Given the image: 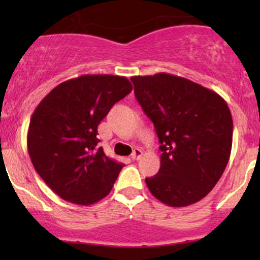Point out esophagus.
Here are the masks:
<instances>
[{
	"label": "esophagus",
	"mask_w": 260,
	"mask_h": 260,
	"mask_svg": "<svg viewBox=\"0 0 260 260\" xmlns=\"http://www.w3.org/2000/svg\"><path fill=\"white\" fill-rule=\"evenodd\" d=\"M142 155H143V151L140 150V149H134L133 150V153H132V160H138V159H140V157H142Z\"/></svg>",
	"instance_id": "obj_1"
}]
</instances>
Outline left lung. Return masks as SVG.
Instances as JSON below:
<instances>
[{"label": "left lung", "mask_w": 260, "mask_h": 260, "mask_svg": "<svg viewBox=\"0 0 260 260\" xmlns=\"http://www.w3.org/2000/svg\"><path fill=\"white\" fill-rule=\"evenodd\" d=\"M134 94L153 121L160 170L145 178L150 193L169 207H188L215 187L232 148V116L215 91L170 73L134 76Z\"/></svg>", "instance_id": "8db88e82"}]
</instances>
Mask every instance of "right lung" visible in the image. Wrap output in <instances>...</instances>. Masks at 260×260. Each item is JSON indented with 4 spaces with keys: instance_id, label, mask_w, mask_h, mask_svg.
Segmentation results:
<instances>
[{
    "instance_id": "right-lung-1",
    "label": "right lung",
    "mask_w": 260,
    "mask_h": 260,
    "mask_svg": "<svg viewBox=\"0 0 260 260\" xmlns=\"http://www.w3.org/2000/svg\"><path fill=\"white\" fill-rule=\"evenodd\" d=\"M132 89L126 77L83 74L53 88L34 110L26 136L29 156L62 199L91 205L111 192L123 164L96 148L98 126Z\"/></svg>"
}]
</instances>
